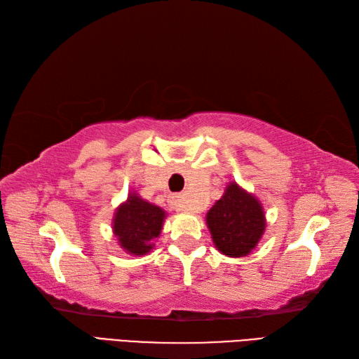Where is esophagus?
Listing matches in <instances>:
<instances>
[{
  "label": "esophagus",
  "mask_w": 359,
  "mask_h": 359,
  "mask_svg": "<svg viewBox=\"0 0 359 359\" xmlns=\"http://www.w3.org/2000/svg\"><path fill=\"white\" fill-rule=\"evenodd\" d=\"M170 203L175 205V208L180 210V212H189V208L184 204V199H182V195H172Z\"/></svg>",
  "instance_id": "34e87169"
}]
</instances>
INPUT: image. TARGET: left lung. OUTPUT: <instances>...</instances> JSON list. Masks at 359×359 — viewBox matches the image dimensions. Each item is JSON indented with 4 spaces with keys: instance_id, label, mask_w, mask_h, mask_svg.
I'll use <instances>...</instances> for the list:
<instances>
[{
    "instance_id": "obj_1",
    "label": "left lung",
    "mask_w": 359,
    "mask_h": 359,
    "mask_svg": "<svg viewBox=\"0 0 359 359\" xmlns=\"http://www.w3.org/2000/svg\"><path fill=\"white\" fill-rule=\"evenodd\" d=\"M207 226L217 251L229 257H245L257 247L266 219L260 201L231 181L221 199L208 210Z\"/></svg>"
}]
</instances>
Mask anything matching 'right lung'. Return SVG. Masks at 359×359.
Returning a JSON list of instances; mask_svg holds the SVG:
<instances>
[{
	"label": "right lung",
	"instance_id": "obj_1",
	"mask_svg": "<svg viewBox=\"0 0 359 359\" xmlns=\"http://www.w3.org/2000/svg\"><path fill=\"white\" fill-rule=\"evenodd\" d=\"M164 217L165 212L161 207L147 203L135 191H129L125 203L114 212L112 233L128 255L144 256L154 248V241L163 230Z\"/></svg>",
	"mask_w": 359,
	"mask_h": 359
}]
</instances>
